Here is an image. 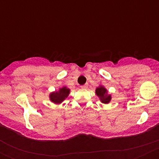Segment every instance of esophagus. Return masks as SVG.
Instances as JSON below:
<instances>
[{"label": "esophagus", "mask_w": 159, "mask_h": 159, "mask_svg": "<svg viewBox=\"0 0 159 159\" xmlns=\"http://www.w3.org/2000/svg\"><path fill=\"white\" fill-rule=\"evenodd\" d=\"M81 87L82 89H87V84H84V85L81 86Z\"/></svg>", "instance_id": "1"}]
</instances>
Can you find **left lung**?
Segmentation results:
<instances>
[{
    "label": "left lung",
    "mask_w": 159,
    "mask_h": 159,
    "mask_svg": "<svg viewBox=\"0 0 159 159\" xmlns=\"http://www.w3.org/2000/svg\"><path fill=\"white\" fill-rule=\"evenodd\" d=\"M96 95L99 98L100 102L103 104H109L111 101V95L108 93V91L103 85H99L96 89Z\"/></svg>",
    "instance_id": "obj_1"
}]
</instances>
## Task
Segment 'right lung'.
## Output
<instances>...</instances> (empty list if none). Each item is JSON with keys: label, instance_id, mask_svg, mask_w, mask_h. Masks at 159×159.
Here are the masks:
<instances>
[{"label": "right lung", "instance_id": "right-lung-1", "mask_svg": "<svg viewBox=\"0 0 159 159\" xmlns=\"http://www.w3.org/2000/svg\"><path fill=\"white\" fill-rule=\"evenodd\" d=\"M70 93V89L67 88L66 86L60 87L58 90L53 91L49 94V99L55 105H60L69 96Z\"/></svg>", "mask_w": 159, "mask_h": 159}]
</instances>
